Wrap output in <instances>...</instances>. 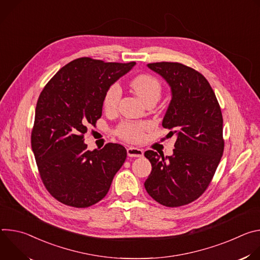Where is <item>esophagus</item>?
<instances>
[{"label":"esophagus","instance_id":"34e87169","mask_svg":"<svg viewBox=\"0 0 260 260\" xmlns=\"http://www.w3.org/2000/svg\"><path fill=\"white\" fill-rule=\"evenodd\" d=\"M127 155L131 157H143L144 156V151L140 148L136 147H128L126 149Z\"/></svg>","mask_w":260,"mask_h":260}]
</instances>
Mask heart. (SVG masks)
Here are the masks:
<instances>
[{
    "mask_svg": "<svg viewBox=\"0 0 260 260\" xmlns=\"http://www.w3.org/2000/svg\"><path fill=\"white\" fill-rule=\"evenodd\" d=\"M131 86L145 103L151 100L157 102L162 91L160 81L150 74H139L135 76L131 80ZM121 94L122 90L118 83L111 84L107 88L103 98V106L107 112H114L117 109ZM149 128L150 124L148 122L123 121L116 127L115 134L125 142L139 143Z\"/></svg>",
    "mask_w": 260,
    "mask_h": 260,
    "instance_id": "obj_1",
    "label": "heart"
}]
</instances>
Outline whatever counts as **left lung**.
Instances as JSON below:
<instances>
[{
    "label": "left lung",
    "mask_w": 260,
    "mask_h": 260,
    "mask_svg": "<svg viewBox=\"0 0 260 260\" xmlns=\"http://www.w3.org/2000/svg\"><path fill=\"white\" fill-rule=\"evenodd\" d=\"M172 89V100L162 120L176 135L172 156L145 152L152 171L145 188L162 206L176 208L198 200L208 188L224 150L223 118L208 80L180 62L148 63Z\"/></svg>",
    "instance_id": "8db88e82"
}]
</instances>
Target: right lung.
Returning a JSON list of instances; mask_svg holds the SVG:
<instances>
[{
    "mask_svg": "<svg viewBox=\"0 0 260 260\" xmlns=\"http://www.w3.org/2000/svg\"><path fill=\"white\" fill-rule=\"evenodd\" d=\"M135 61L105 62L91 57L62 67L41 91L30 143L41 180L59 203L87 208L103 200L126 158L125 148L108 143L87 150L84 134L102 116L107 88Z\"/></svg>",
    "mask_w": 260,
    "mask_h": 260,
    "instance_id": "add662e5",
    "label": "right lung"
}]
</instances>
